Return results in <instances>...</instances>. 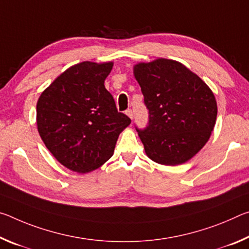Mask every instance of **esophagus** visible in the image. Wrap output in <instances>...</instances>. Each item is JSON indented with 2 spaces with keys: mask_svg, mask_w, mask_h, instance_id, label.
Wrapping results in <instances>:
<instances>
[{
  "mask_svg": "<svg viewBox=\"0 0 249 249\" xmlns=\"http://www.w3.org/2000/svg\"><path fill=\"white\" fill-rule=\"evenodd\" d=\"M125 115H127L129 118H133V111H132V109H127L125 110Z\"/></svg>",
  "mask_w": 249,
  "mask_h": 249,
  "instance_id": "34e87169",
  "label": "esophagus"
}]
</instances>
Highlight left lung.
<instances>
[{"label": "left lung", "mask_w": 249, "mask_h": 249, "mask_svg": "<svg viewBox=\"0 0 249 249\" xmlns=\"http://www.w3.org/2000/svg\"><path fill=\"white\" fill-rule=\"evenodd\" d=\"M149 112L148 125L136 130L146 156L164 165L194 157L213 131L217 116L207 85L181 63L160 58L134 66Z\"/></svg>", "instance_id": "1"}]
</instances>
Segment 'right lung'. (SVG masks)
<instances>
[{
  "mask_svg": "<svg viewBox=\"0 0 249 249\" xmlns=\"http://www.w3.org/2000/svg\"><path fill=\"white\" fill-rule=\"evenodd\" d=\"M112 63L83 62L65 71L36 106L39 136L64 166L87 173L108 161L131 119L105 87Z\"/></svg>",
  "mask_w": 249,
  "mask_h": 249,
  "instance_id": "1",
  "label": "right lung"
}]
</instances>
